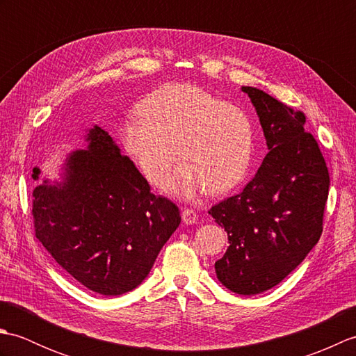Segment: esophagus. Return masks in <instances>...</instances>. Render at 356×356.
<instances>
[{
	"label": "esophagus",
	"mask_w": 356,
	"mask_h": 356,
	"mask_svg": "<svg viewBox=\"0 0 356 356\" xmlns=\"http://www.w3.org/2000/svg\"><path fill=\"white\" fill-rule=\"evenodd\" d=\"M182 220L186 225H194L197 222V214H195V211L190 209V208H184L182 209Z\"/></svg>",
	"instance_id": "obj_1"
}]
</instances>
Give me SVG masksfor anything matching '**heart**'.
I'll list each match as a JSON object with an SVG mask.
<instances>
[{
  "label": "heart",
  "instance_id": "b5f03b06",
  "mask_svg": "<svg viewBox=\"0 0 356 356\" xmlns=\"http://www.w3.org/2000/svg\"><path fill=\"white\" fill-rule=\"evenodd\" d=\"M139 119L122 125L127 153L151 185L161 184L174 159L177 168L163 188L191 200L223 194L246 176L252 156V125L243 110L190 84L151 92L138 107Z\"/></svg>",
  "mask_w": 356,
  "mask_h": 356
}]
</instances>
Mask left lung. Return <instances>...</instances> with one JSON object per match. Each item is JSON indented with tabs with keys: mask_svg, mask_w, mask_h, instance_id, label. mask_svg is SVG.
I'll return each instance as SVG.
<instances>
[{
	"mask_svg": "<svg viewBox=\"0 0 356 356\" xmlns=\"http://www.w3.org/2000/svg\"><path fill=\"white\" fill-rule=\"evenodd\" d=\"M255 107L269 153L237 195L209 209L228 232L216 261L226 289L255 295L284 280L318 243L329 195V171L305 113L254 87H241Z\"/></svg>",
	"mask_w": 356,
	"mask_h": 356,
	"instance_id": "8db88e82",
	"label": "left lung"
}]
</instances>
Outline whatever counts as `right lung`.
I'll list each match as a JSON object with an SVG mask.
<instances>
[{"label":"right lung","instance_id":"add662e5","mask_svg":"<svg viewBox=\"0 0 356 356\" xmlns=\"http://www.w3.org/2000/svg\"><path fill=\"white\" fill-rule=\"evenodd\" d=\"M87 149L64 163L61 182L33 190L35 236L56 263L101 295H122L149 274L180 223L171 200L149 191L130 157L95 125ZM35 166L32 177L40 179Z\"/></svg>","mask_w":356,"mask_h":356}]
</instances>
